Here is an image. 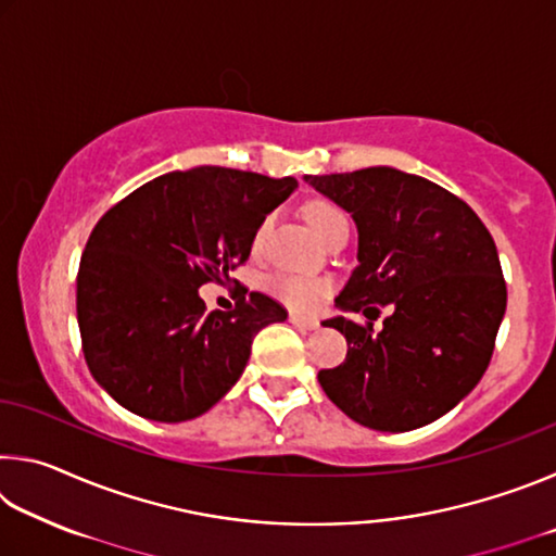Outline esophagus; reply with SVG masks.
<instances>
[{
  "mask_svg": "<svg viewBox=\"0 0 556 556\" xmlns=\"http://www.w3.org/2000/svg\"><path fill=\"white\" fill-rule=\"evenodd\" d=\"M289 321L294 324L296 328H301V331H316V328H318L316 318H304V316H299V314H289Z\"/></svg>",
  "mask_w": 556,
  "mask_h": 556,
  "instance_id": "esophagus-1",
  "label": "esophagus"
}]
</instances>
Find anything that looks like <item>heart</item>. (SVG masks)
I'll return each instance as SVG.
<instances>
[{
    "label": "heart",
    "instance_id": "1",
    "mask_svg": "<svg viewBox=\"0 0 556 556\" xmlns=\"http://www.w3.org/2000/svg\"><path fill=\"white\" fill-rule=\"evenodd\" d=\"M304 215L308 225H312L314 232L328 242L336 232L348 230V215L338 208L336 203L326 199H312L304 203ZM271 218H265L255 230V238H252V248L260 250L267 240ZM269 294L275 296L281 304L294 308L301 314H312L318 306L324 304L326 296L331 294V281L324 277H301V275H287V271H279V275H271L267 279Z\"/></svg>",
    "mask_w": 556,
    "mask_h": 556
}]
</instances>
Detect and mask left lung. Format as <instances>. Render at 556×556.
<instances>
[{
  "mask_svg": "<svg viewBox=\"0 0 556 556\" xmlns=\"http://www.w3.org/2000/svg\"><path fill=\"white\" fill-rule=\"evenodd\" d=\"M304 181L353 215L357 267L336 306L368 318H328L345 336L348 355L318 382L363 427L431 425L491 363L507 304L491 232L458 195L392 166ZM380 305L393 314L372 332Z\"/></svg>",
  "mask_w": 556,
  "mask_h": 556,
  "instance_id": "1",
  "label": "left lung"
}]
</instances>
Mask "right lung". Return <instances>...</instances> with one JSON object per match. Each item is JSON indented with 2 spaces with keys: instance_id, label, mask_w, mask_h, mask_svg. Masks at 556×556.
Instances as JSON below:
<instances>
[{
  "instance_id": "1",
  "label": "right lung",
  "mask_w": 556,
  "mask_h": 556,
  "mask_svg": "<svg viewBox=\"0 0 556 556\" xmlns=\"http://www.w3.org/2000/svg\"><path fill=\"white\" fill-rule=\"evenodd\" d=\"M296 178L195 166L154 178L102 215L80 257L75 308L92 378L144 419H195L248 365L287 308L260 291L205 312L199 287L244 265L257 225ZM248 293V291H244Z\"/></svg>"
}]
</instances>
